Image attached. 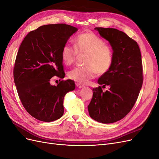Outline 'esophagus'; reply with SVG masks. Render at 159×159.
<instances>
[{
	"instance_id": "esophagus-1",
	"label": "esophagus",
	"mask_w": 159,
	"mask_h": 159,
	"mask_svg": "<svg viewBox=\"0 0 159 159\" xmlns=\"http://www.w3.org/2000/svg\"><path fill=\"white\" fill-rule=\"evenodd\" d=\"M75 85H76V86L77 87H78V88H80V89H81V88H84V85H81V84H75Z\"/></svg>"
}]
</instances>
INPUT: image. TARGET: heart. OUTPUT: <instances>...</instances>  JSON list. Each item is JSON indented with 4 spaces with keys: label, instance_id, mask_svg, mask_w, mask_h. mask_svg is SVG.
I'll return each mask as SVG.
<instances>
[{
    "label": "heart",
    "instance_id": "obj_1",
    "mask_svg": "<svg viewBox=\"0 0 159 159\" xmlns=\"http://www.w3.org/2000/svg\"><path fill=\"white\" fill-rule=\"evenodd\" d=\"M78 54H87L85 67H78L68 72V78L80 84H87L97 75L107 72L113 61V51L105 41L91 32L78 35L75 39L74 47L66 44L61 50L63 63L70 66Z\"/></svg>",
    "mask_w": 159,
    "mask_h": 159
}]
</instances>
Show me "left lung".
<instances>
[{"mask_svg":"<svg viewBox=\"0 0 159 159\" xmlns=\"http://www.w3.org/2000/svg\"><path fill=\"white\" fill-rule=\"evenodd\" d=\"M95 30L111 46L113 61L98 80L102 86L93 89L88 111L95 121L112 123L125 117L138 98L143 81L141 54L137 43L125 32L112 28ZM106 85L110 89L103 93Z\"/></svg>","mask_w":159,"mask_h":159,"instance_id":"1","label":"left lung"}]
</instances>
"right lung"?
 I'll return each mask as SVG.
<instances>
[{
	"mask_svg": "<svg viewBox=\"0 0 159 159\" xmlns=\"http://www.w3.org/2000/svg\"><path fill=\"white\" fill-rule=\"evenodd\" d=\"M77 30L66 24L44 25L28 33L19 47L14 84L24 107L40 121L51 122L62 117L64 96L75 89L73 80H61L57 85L50 81L56 75L64 78L61 50Z\"/></svg>",
	"mask_w": 159,
	"mask_h": 159,
	"instance_id": "add662e5",
	"label": "right lung"
}]
</instances>
